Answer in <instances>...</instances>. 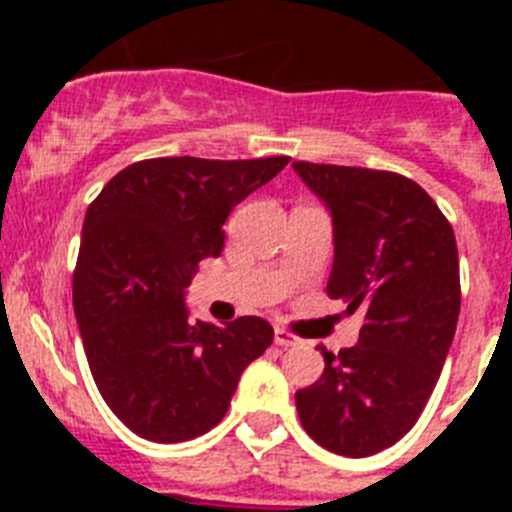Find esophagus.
<instances>
[{
	"label": "esophagus",
	"mask_w": 512,
	"mask_h": 512,
	"mask_svg": "<svg viewBox=\"0 0 512 512\" xmlns=\"http://www.w3.org/2000/svg\"><path fill=\"white\" fill-rule=\"evenodd\" d=\"M274 343L282 348H292V346H300V338L292 336V333L284 328H274Z\"/></svg>",
	"instance_id": "obj_1"
}]
</instances>
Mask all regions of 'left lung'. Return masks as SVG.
<instances>
[{
	"instance_id": "1",
	"label": "left lung",
	"mask_w": 512,
	"mask_h": 512,
	"mask_svg": "<svg viewBox=\"0 0 512 512\" xmlns=\"http://www.w3.org/2000/svg\"><path fill=\"white\" fill-rule=\"evenodd\" d=\"M333 220L328 295L364 312L359 343L320 348V379L297 390L302 428L333 454L372 456L423 413L459 320V253L423 187L392 171L295 161Z\"/></svg>"
}]
</instances>
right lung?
<instances>
[{"instance_id": "1", "label": "right lung", "mask_w": 512, "mask_h": 512, "mask_svg": "<svg viewBox=\"0 0 512 512\" xmlns=\"http://www.w3.org/2000/svg\"><path fill=\"white\" fill-rule=\"evenodd\" d=\"M287 161L148 158L112 176L89 205L76 323L97 390L140 438L179 443L215 428L243 369L271 346L264 318L192 320L184 297L197 264L223 251L230 210Z\"/></svg>"}]
</instances>
